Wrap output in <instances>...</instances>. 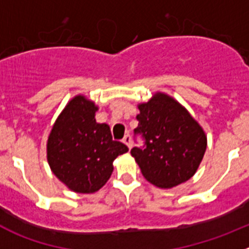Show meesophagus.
<instances>
[{
    "mask_svg": "<svg viewBox=\"0 0 249 249\" xmlns=\"http://www.w3.org/2000/svg\"><path fill=\"white\" fill-rule=\"evenodd\" d=\"M122 142L124 144H126V146L128 147L129 149H131V147H132V138H131V136H129V135L124 136V137H123V140H122Z\"/></svg>",
    "mask_w": 249,
    "mask_h": 249,
    "instance_id": "1",
    "label": "esophagus"
}]
</instances>
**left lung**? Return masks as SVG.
<instances>
[{
    "instance_id": "obj_1",
    "label": "left lung",
    "mask_w": 249,
    "mask_h": 249,
    "mask_svg": "<svg viewBox=\"0 0 249 249\" xmlns=\"http://www.w3.org/2000/svg\"><path fill=\"white\" fill-rule=\"evenodd\" d=\"M136 133L144 138V148L131 149L132 157L149 183L172 188L197 172L207 148L203 128L177 100L156 92L148 102L138 103Z\"/></svg>"
}]
</instances>
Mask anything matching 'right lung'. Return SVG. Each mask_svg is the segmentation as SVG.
Returning a JSON list of instances; mask_svg holds the SVG:
<instances>
[{"instance_id": "add662e5", "label": "right lung", "mask_w": 249, "mask_h": 249, "mask_svg": "<svg viewBox=\"0 0 249 249\" xmlns=\"http://www.w3.org/2000/svg\"><path fill=\"white\" fill-rule=\"evenodd\" d=\"M98 106L83 94L68 101L54 121L47 140L51 171L68 190L94 193L113 172V160L128 151L112 140L106 123L96 122Z\"/></svg>"}]
</instances>
